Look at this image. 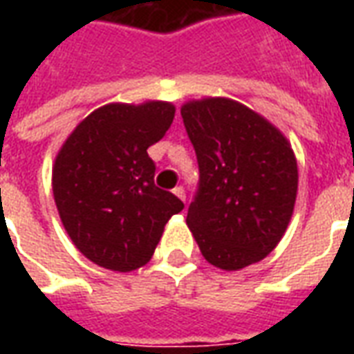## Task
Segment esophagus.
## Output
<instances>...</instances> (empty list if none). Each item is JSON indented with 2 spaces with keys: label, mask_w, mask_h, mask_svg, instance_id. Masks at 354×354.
Instances as JSON below:
<instances>
[{
  "label": "esophagus",
  "mask_w": 354,
  "mask_h": 354,
  "mask_svg": "<svg viewBox=\"0 0 354 354\" xmlns=\"http://www.w3.org/2000/svg\"><path fill=\"white\" fill-rule=\"evenodd\" d=\"M172 193H174V195H176L178 199L185 201V189H184V187H182V185H176V187H174V189H172Z\"/></svg>",
  "instance_id": "obj_1"
}]
</instances>
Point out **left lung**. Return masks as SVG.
Here are the masks:
<instances>
[{
    "label": "left lung",
    "mask_w": 354,
    "mask_h": 354,
    "mask_svg": "<svg viewBox=\"0 0 354 354\" xmlns=\"http://www.w3.org/2000/svg\"><path fill=\"white\" fill-rule=\"evenodd\" d=\"M182 119L199 165L185 222L205 260L225 271L263 260L296 203L292 147L263 117L227 98L189 102Z\"/></svg>",
    "instance_id": "1"
}]
</instances>
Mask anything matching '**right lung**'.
<instances>
[{"mask_svg": "<svg viewBox=\"0 0 354 354\" xmlns=\"http://www.w3.org/2000/svg\"><path fill=\"white\" fill-rule=\"evenodd\" d=\"M174 106L109 104L70 134L53 169L58 214L80 252L111 271L151 260L165 223L184 203L155 185L147 147L167 134Z\"/></svg>", "mask_w": 354, "mask_h": 354, "instance_id": "add662e5", "label": "right lung"}]
</instances>
